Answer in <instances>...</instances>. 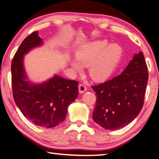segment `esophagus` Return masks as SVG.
Segmentation results:
<instances>
[{
    "mask_svg": "<svg viewBox=\"0 0 159 159\" xmlns=\"http://www.w3.org/2000/svg\"><path fill=\"white\" fill-rule=\"evenodd\" d=\"M79 92L80 94L83 93V92H85V91H87V87L85 85L83 84H80L79 85Z\"/></svg>",
    "mask_w": 159,
    "mask_h": 159,
    "instance_id": "1",
    "label": "esophagus"
}]
</instances>
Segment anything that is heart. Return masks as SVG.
Masks as SVG:
<instances>
[{
  "label": "heart",
  "instance_id": "obj_1",
  "mask_svg": "<svg viewBox=\"0 0 159 159\" xmlns=\"http://www.w3.org/2000/svg\"><path fill=\"white\" fill-rule=\"evenodd\" d=\"M107 42L98 40L86 44L76 52V60L70 61L71 67L80 72L82 67H88L91 79L102 82L111 76L120 59L122 51L116 44L107 47Z\"/></svg>",
  "mask_w": 159,
  "mask_h": 159
}]
</instances>
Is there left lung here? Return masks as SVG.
I'll list each match as a JSON object with an SVG mask.
<instances>
[{
	"label": "left lung",
	"instance_id": "8db88e82",
	"mask_svg": "<svg viewBox=\"0 0 159 159\" xmlns=\"http://www.w3.org/2000/svg\"><path fill=\"white\" fill-rule=\"evenodd\" d=\"M148 76L145 57L139 52L119 76L92 86L97 96L94 122L111 131L131 123L143 106Z\"/></svg>",
	"mask_w": 159,
	"mask_h": 159
}]
</instances>
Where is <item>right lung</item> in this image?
I'll use <instances>...</instances> for the list:
<instances>
[{"label":"right lung","mask_w":159,"mask_h":159,"mask_svg":"<svg viewBox=\"0 0 159 159\" xmlns=\"http://www.w3.org/2000/svg\"><path fill=\"white\" fill-rule=\"evenodd\" d=\"M42 44V39L35 31L23 41L16 51L11 67L13 97L28 120L37 126L53 128L65 120L68 106L78 97L79 83L57 75L39 84L28 79L24 56Z\"/></svg>","instance_id":"1"}]
</instances>
